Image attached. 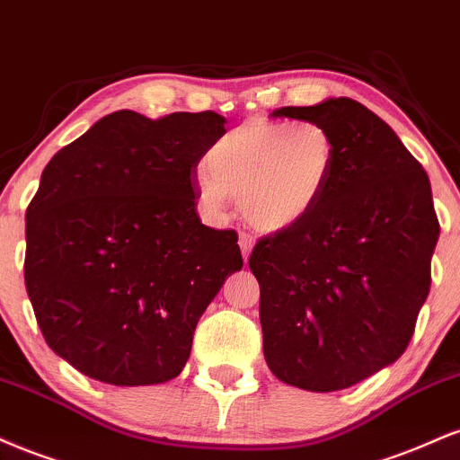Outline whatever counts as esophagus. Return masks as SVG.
Wrapping results in <instances>:
<instances>
[{"label":"esophagus","instance_id":"34e87169","mask_svg":"<svg viewBox=\"0 0 460 460\" xmlns=\"http://www.w3.org/2000/svg\"><path fill=\"white\" fill-rule=\"evenodd\" d=\"M253 245H256V239L250 234V232H241L239 234V247H241V253H243V261H250V253L253 250Z\"/></svg>","mask_w":460,"mask_h":460}]
</instances>
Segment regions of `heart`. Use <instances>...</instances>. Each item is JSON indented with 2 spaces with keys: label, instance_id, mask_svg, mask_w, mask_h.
Listing matches in <instances>:
<instances>
[{
  "label": "heart",
  "instance_id": "1",
  "mask_svg": "<svg viewBox=\"0 0 460 460\" xmlns=\"http://www.w3.org/2000/svg\"><path fill=\"white\" fill-rule=\"evenodd\" d=\"M333 164L336 139L321 122L252 120L210 146L196 193L210 217H224L232 196H239L252 226L282 232L310 217Z\"/></svg>",
  "mask_w": 460,
  "mask_h": 460
}]
</instances>
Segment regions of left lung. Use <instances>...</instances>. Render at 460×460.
<instances>
[{
  "label": "left lung",
  "instance_id": "1",
  "mask_svg": "<svg viewBox=\"0 0 460 460\" xmlns=\"http://www.w3.org/2000/svg\"><path fill=\"white\" fill-rule=\"evenodd\" d=\"M271 118L321 122L336 164L310 217L250 256L264 359L299 390H347L394 364L413 336L439 239L430 181L390 124L347 96Z\"/></svg>",
  "mask_w": 460,
  "mask_h": 460
}]
</instances>
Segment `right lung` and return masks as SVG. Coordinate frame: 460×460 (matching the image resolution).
<instances>
[{
  "label": "right lung",
  "mask_w": 460,
  "mask_h": 460,
  "mask_svg": "<svg viewBox=\"0 0 460 460\" xmlns=\"http://www.w3.org/2000/svg\"><path fill=\"white\" fill-rule=\"evenodd\" d=\"M215 111H113L53 155L25 215V288L56 355L94 381L181 375L199 316L241 271L234 230L198 217Z\"/></svg>",
  "instance_id": "1"
}]
</instances>
